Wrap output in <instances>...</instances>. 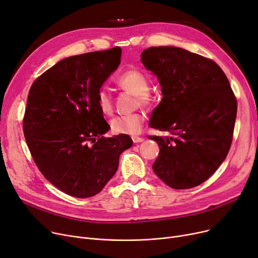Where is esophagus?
<instances>
[{"label":"esophagus","mask_w":258,"mask_h":258,"mask_svg":"<svg viewBox=\"0 0 258 258\" xmlns=\"http://www.w3.org/2000/svg\"><path fill=\"white\" fill-rule=\"evenodd\" d=\"M132 139H133L134 143H140V142H142L144 140L142 137H139V136H133Z\"/></svg>","instance_id":"34e87169"}]
</instances>
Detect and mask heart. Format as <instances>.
<instances>
[{"label":"heart","instance_id":"b5f03b06","mask_svg":"<svg viewBox=\"0 0 258 258\" xmlns=\"http://www.w3.org/2000/svg\"><path fill=\"white\" fill-rule=\"evenodd\" d=\"M117 83L123 90L136 95L140 103H151V80L142 71L137 69H130L119 76ZM97 103L103 114L110 115L113 112V99L111 94L108 93L105 88H101L98 91ZM144 121L145 115L142 112L117 116L111 120V130L115 134L137 135L142 131Z\"/></svg>","mask_w":258,"mask_h":258}]
</instances>
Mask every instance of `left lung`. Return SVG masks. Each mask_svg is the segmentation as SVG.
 Instances as JSON below:
<instances>
[{
  "label": "left lung",
  "mask_w": 258,
  "mask_h": 258,
  "mask_svg": "<svg viewBox=\"0 0 258 258\" xmlns=\"http://www.w3.org/2000/svg\"><path fill=\"white\" fill-rule=\"evenodd\" d=\"M141 62L163 94L150 126L171 134L148 137L160 147L153 169L171 188L196 187L220 167L231 146L237 112L231 86L215 61L182 48L151 47Z\"/></svg>",
  "instance_id": "8db88e82"
}]
</instances>
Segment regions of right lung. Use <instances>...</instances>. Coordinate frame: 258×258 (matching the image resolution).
<instances>
[{"instance_id":"1","label":"right lung","mask_w":258,"mask_h":258,"mask_svg":"<svg viewBox=\"0 0 258 258\" xmlns=\"http://www.w3.org/2000/svg\"><path fill=\"white\" fill-rule=\"evenodd\" d=\"M115 47L67 57L32 84L23 119L25 139L36 166L62 192L90 198L117 171L133 145L128 135L105 138L110 130L97 93L120 63Z\"/></svg>"}]
</instances>
